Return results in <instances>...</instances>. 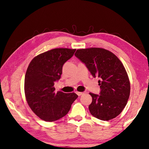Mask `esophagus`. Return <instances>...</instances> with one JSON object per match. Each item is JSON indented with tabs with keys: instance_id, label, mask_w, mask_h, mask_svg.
Masks as SVG:
<instances>
[{
	"instance_id": "esophagus-1",
	"label": "esophagus",
	"mask_w": 149,
	"mask_h": 149,
	"mask_svg": "<svg viewBox=\"0 0 149 149\" xmlns=\"http://www.w3.org/2000/svg\"><path fill=\"white\" fill-rule=\"evenodd\" d=\"M76 94H77L79 96H81L82 94H83L84 93L83 92H78V91H77V92H76Z\"/></svg>"
}]
</instances>
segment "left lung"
Instances as JSON below:
<instances>
[{"instance_id": "obj_1", "label": "left lung", "mask_w": 149, "mask_h": 149, "mask_svg": "<svg viewBox=\"0 0 149 149\" xmlns=\"http://www.w3.org/2000/svg\"><path fill=\"white\" fill-rule=\"evenodd\" d=\"M74 55L86 65L94 77L100 78V95L89 93V110L95 118L109 120L119 115L129 100L130 81L125 68L113 53L101 48L78 49Z\"/></svg>"}]
</instances>
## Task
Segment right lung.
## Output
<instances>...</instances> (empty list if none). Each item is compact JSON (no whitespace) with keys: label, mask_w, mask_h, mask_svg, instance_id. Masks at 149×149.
Segmentation results:
<instances>
[{"label":"right lung","mask_w":149,"mask_h":149,"mask_svg":"<svg viewBox=\"0 0 149 149\" xmlns=\"http://www.w3.org/2000/svg\"><path fill=\"white\" fill-rule=\"evenodd\" d=\"M76 49L55 48L34 57L26 70L24 91L26 102L34 113L48 122L66 116L78 96L74 93L55 92L54 84L61 78L65 63Z\"/></svg>","instance_id":"right-lung-1"}]
</instances>
